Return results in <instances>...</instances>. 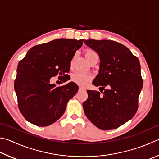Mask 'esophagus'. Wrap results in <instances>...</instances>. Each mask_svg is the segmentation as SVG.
Wrapping results in <instances>:
<instances>
[{
	"instance_id": "34e87169",
	"label": "esophagus",
	"mask_w": 159,
	"mask_h": 159,
	"mask_svg": "<svg viewBox=\"0 0 159 159\" xmlns=\"http://www.w3.org/2000/svg\"><path fill=\"white\" fill-rule=\"evenodd\" d=\"M79 90H83V89H84L85 88H83V87H82V86H79Z\"/></svg>"
}]
</instances>
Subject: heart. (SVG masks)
<instances>
[{
    "label": "heart",
    "instance_id": "heart-1",
    "mask_svg": "<svg viewBox=\"0 0 159 159\" xmlns=\"http://www.w3.org/2000/svg\"><path fill=\"white\" fill-rule=\"evenodd\" d=\"M85 56L89 62L90 61L93 57H98L96 52L90 49V48H87V49H85ZM72 62H73V59H72L71 61V64H72ZM92 75L89 74V73L82 71H76L71 75V79L72 81L76 83L78 85H84L86 83L92 80Z\"/></svg>",
    "mask_w": 159,
    "mask_h": 159
}]
</instances>
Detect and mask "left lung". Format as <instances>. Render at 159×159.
Here are the masks:
<instances>
[{"instance_id": "1", "label": "left lung", "mask_w": 159, "mask_h": 159, "mask_svg": "<svg viewBox=\"0 0 159 159\" xmlns=\"http://www.w3.org/2000/svg\"><path fill=\"white\" fill-rule=\"evenodd\" d=\"M99 54V73L92 84L100 92L87 90L83 102L88 120L102 130L115 129L136 113L143 80L139 60L129 48L112 40H84Z\"/></svg>"}]
</instances>
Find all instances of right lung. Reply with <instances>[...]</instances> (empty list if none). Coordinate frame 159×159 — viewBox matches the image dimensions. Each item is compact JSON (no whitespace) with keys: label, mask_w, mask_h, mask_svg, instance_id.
Segmentation results:
<instances>
[{"label":"right lung","mask_w":159,"mask_h":159,"mask_svg":"<svg viewBox=\"0 0 159 159\" xmlns=\"http://www.w3.org/2000/svg\"><path fill=\"white\" fill-rule=\"evenodd\" d=\"M83 39H57L36 45L28 51L17 67L14 89L18 108L28 122L47 126L62 117L67 103L77 93L79 87L71 82L61 86L50 83L58 76L69 80L71 61Z\"/></svg>","instance_id":"right-lung-1"}]
</instances>
